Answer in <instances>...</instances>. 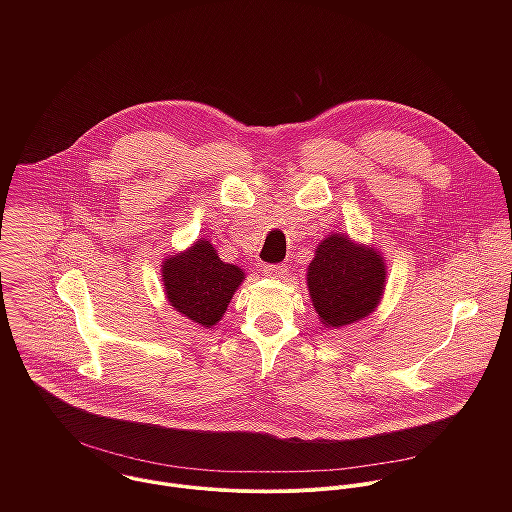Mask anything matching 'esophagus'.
Masks as SVG:
<instances>
[{
  "label": "esophagus",
  "instance_id": "34e87169",
  "mask_svg": "<svg viewBox=\"0 0 512 512\" xmlns=\"http://www.w3.org/2000/svg\"><path fill=\"white\" fill-rule=\"evenodd\" d=\"M264 276L268 278H276V280H286L290 274V268L286 264H268L262 268Z\"/></svg>",
  "mask_w": 512,
  "mask_h": 512
}]
</instances>
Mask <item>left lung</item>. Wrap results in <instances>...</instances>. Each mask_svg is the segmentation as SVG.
<instances>
[{"label":"left lung","mask_w":512,"mask_h":512,"mask_svg":"<svg viewBox=\"0 0 512 512\" xmlns=\"http://www.w3.org/2000/svg\"><path fill=\"white\" fill-rule=\"evenodd\" d=\"M307 290L323 327L339 329L366 319L386 290V260L378 248L345 232L327 234L307 266Z\"/></svg>","instance_id":"left-lung-1"}]
</instances>
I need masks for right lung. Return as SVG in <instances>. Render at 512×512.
Instances as JSON below:
<instances>
[{"instance_id": "right-lung-1", "label": "right lung", "mask_w": 512, "mask_h": 512, "mask_svg": "<svg viewBox=\"0 0 512 512\" xmlns=\"http://www.w3.org/2000/svg\"><path fill=\"white\" fill-rule=\"evenodd\" d=\"M244 276L242 268L220 260L207 238H197L187 250L161 262V282L169 305L207 329L224 317Z\"/></svg>"}]
</instances>
